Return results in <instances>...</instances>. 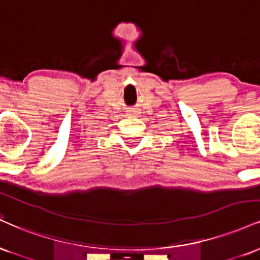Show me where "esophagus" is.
<instances>
[{
    "mask_svg": "<svg viewBox=\"0 0 260 260\" xmlns=\"http://www.w3.org/2000/svg\"><path fill=\"white\" fill-rule=\"evenodd\" d=\"M136 113H137V111L132 110V111H131V113H129V116H136Z\"/></svg>",
    "mask_w": 260,
    "mask_h": 260,
    "instance_id": "34e87169",
    "label": "esophagus"
}]
</instances>
